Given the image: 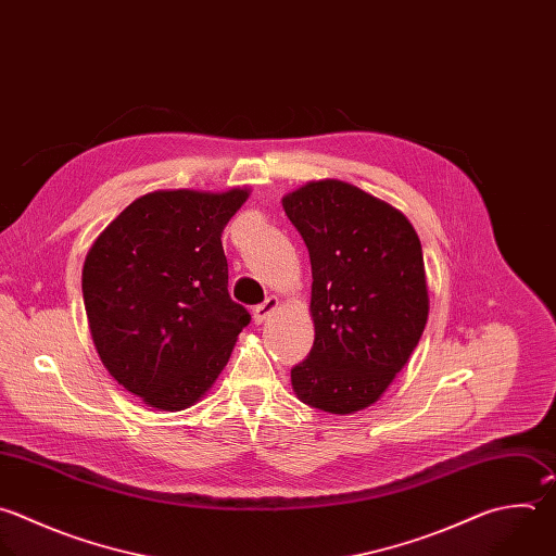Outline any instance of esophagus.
<instances>
[{
    "mask_svg": "<svg viewBox=\"0 0 556 556\" xmlns=\"http://www.w3.org/2000/svg\"><path fill=\"white\" fill-rule=\"evenodd\" d=\"M277 305H279V299H277V296H268L264 303L255 305V309H253V320H255V325H262V323L277 309Z\"/></svg>",
    "mask_w": 556,
    "mask_h": 556,
    "instance_id": "34e87169",
    "label": "esophagus"
}]
</instances>
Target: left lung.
Wrapping results in <instances>:
<instances>
[{
    "mask_svg": "<svg viewBox=\"0 0 556 556\" xmlns=\"http://www.w3.org/2000/svg\"><path fill=\"white\" fill-rule=\"evenodd\" d=\"M312 264L314 344L292 371L296 397L331 415L376 404L428 323L421 242L408 218L344 180L283 197Z\"/></svg>",
    "mask_w": 556,
    "mask_h": 556,
    "instance_id": "8db88e82",
    "label": "left lung"
}]
</instances>
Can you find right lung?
Returning a JSON list of instances; mask_svg holds the SVG:
<instances>
[{
    "label": "right lung",
    "instance_id": "right-lung-1",
    "mask_svg": "<svg viewBox=\"0 0 556 556\" xmlns=\"http://www.w3.org/2000/svg\"><path fill=\"white\" fill-rule=\"evenodd\" d=\"M249 190H159L93 242L83 299L96 351L156 410L194 406L218 380L251 314L229 296L223 229Z\"/></svg>",
    "mask_w": 556,
    "mask_h": 556
}]
</instances>
